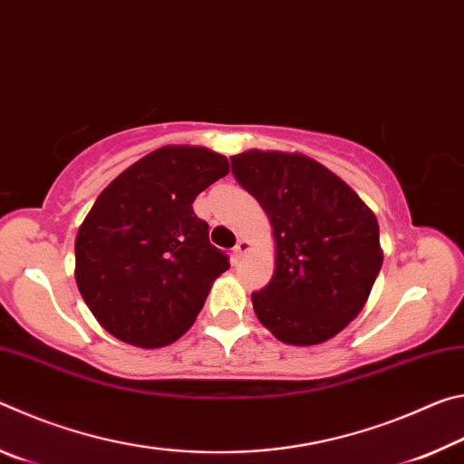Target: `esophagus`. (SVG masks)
Returning a JSON list of instances; mask_svg holds the SVG:
<instances>
[{
  "instance_id": "34e87169",
  "label": "esophagus",
  "mask_w": 464,
  "mask_h": 464,
  "mask_svg": "<svg viewBox=\"0 0 464 464\" xmlns=\"http://www.w3.org/2000/svg\"><path fill=\"white\" fill-rule=\"evenodd\" d=\"M249 247H251V243L247 239H239L237 246L233 247V257H235V260H241V257L249 251Z\"/></svg>"
}]
</instances>
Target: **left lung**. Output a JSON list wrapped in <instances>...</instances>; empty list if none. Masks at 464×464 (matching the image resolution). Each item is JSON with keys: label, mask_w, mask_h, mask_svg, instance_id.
I'll return each mask as SVG.
<instances>
[{"label": "left lung", "mask_w": 464, "mask_h": 464, "mask_svg": "<svg viewBox=\"0 0 464 464\" xmlns=\"http://www.w3.org/2000/svg\"><path fill=\"white\" fill-rule=\"evenodd\" d=\"M233 176L262 204L276 241L270 285L251 295L257 319L293 345L329 340L362 311L382 266L379 223L334 171L311 157L251 151Z\"/></svg>", "instance_id": "left-lung-1"}]
</instances>
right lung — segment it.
I'll list each match as a JSON object with an SVG mask.
<instances>
[{
    "label": "right lung",
    "instance_id": "right-lung-1",
    "mask_svg": "<svg viewBox=\"0 0 464 464\" xmlns=\"http://www.w3.org/2000/svg\"><path fill=\"white\" fill-rule=\"evenodd\" d=\"M227 174V157L207 147L168 145L102 190L77 231L75 280L108 334L163 348L190 329L229 270L192 204Z\"/></svg>",
    "mask_w": 464,
    "mask_h": 464
}]
</instances>
